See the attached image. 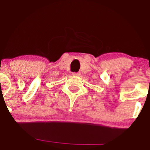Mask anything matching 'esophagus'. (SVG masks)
Instances as JSON below:
<instances>
[{"instance_id": "1", "label": "esophagus", "mask_w": 150, "mask_h": 150, "mask_svg": "<svg viewBox=\"0 0 150 150\" xmlns=\"http://www.w3.org/2000/svg\"><path fill=\"white\" fill-rule=\"evenodd\" d=\"M73 75H74V76H80V73H79V72H77V73H73Z\"/></svg>"}]
</instances>
